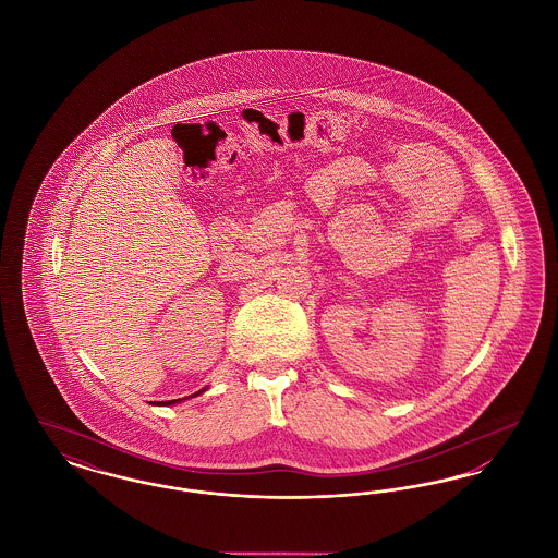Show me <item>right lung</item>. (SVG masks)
Wrapping results in <instances>:
<instances>
[{
    "instance_id": "1",
    "label": "right lung",
    "mask_w": 558,
    "mask_h": 558,
    "mask_svg": "<svg viewBox=\"0 0 558 558\" xmlns=\"http://www.w3.org/2000/svg\"><path fill=\"white\" fill-rule=\"evenodd\" d=\"M203 391H205V389H201V391H198V393H194V396H201ZM178 401H180V399H171V401H162V403H165V405H171V403H178Z\"/></svg>"
}]
</instances>
